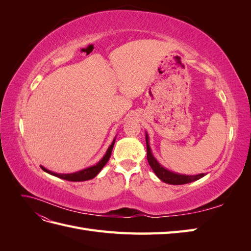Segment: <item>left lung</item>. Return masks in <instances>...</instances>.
<instances>
[{"mask_svg":"<svg viewBox=\"0 0 251 251\" xmlns=\"http://www.w3.org/2000/svg\"><path fill=\"white\" fill-rule=\"evenodd\" d=\"M146 142H147V156L148 161L151 165V170L154 171L156 176L160 179L164 183L173 184V185H181L191 183L196 180H199L200 178L204 177L206 174H199V175H182L178 173H174L168 169H165L160 163L157 161V159L153 156L151 150L150 148V141H149V135L146 133Z\"/></svg>","mask_w":251,"mask_h":251,"instance_id":"obj_1","label":"left lung"}]
</instances>
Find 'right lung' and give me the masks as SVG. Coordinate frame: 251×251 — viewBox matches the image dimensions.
<instances>
[{
  "mask_svg": "<svg viewBox=\"0 0 251 251\" xmlns=\"http://www.w3.org/2000/svg\"><path fill=\"white\" fill-rule=\"evenodd\" d=\"M115 139H116V137L114 138V140L111 143V146L109 147L107 151H105L104 156L100 159V160L98 161L95 165L89 166V168H87V169H83L81 171L71 173V174H57V173L51 172V171H49L47 169H45L44 166H41V168H42V170L44 172H46V173L52 175V176H55L57 178L68 180V181L79 182V181H87V180H90V179H93L94 177L97 176L98 174H100V172L102 170V168L105 165V163L109 161V159L111 157L112 150H113V147H114V143H115Z\"/></svg>",
  "mask_w": 251,
  "mask_h": 251,
  "instance_id": "right-lung-1",
  "label": "right lung"
}]
</instances>
